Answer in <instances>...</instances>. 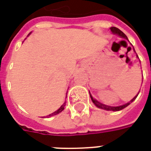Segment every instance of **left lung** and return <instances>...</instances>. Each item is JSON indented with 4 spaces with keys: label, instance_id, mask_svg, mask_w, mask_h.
I'll list each match as a JSON object with an SVG mask.
<instances>
[{
    "label": "left lung",
    "instance_id": "obj_1",
    "mask_svg": "<svg viewBox=\"0 0 151 151\" xmlns=\"http://www.w3.org/2000/svg\"><path fill=\"white\" fill-rule=\"evenodd\" d=\"M111 31L113 32V34H116V35H118L119 36H121L122 38H125L127 39V37H126V35L123 33V32L122 31V30H120L118 28H116V27H111L110 28ZM138 95V94H137ZM137 95L136 96H134V98H133L131 100V101H129V102H128L127 104H123V105H122V106H117V107H111V106H108V105H105V104H101V103H100L99 101H97L96 100H95V99H93V97H92V96L90 95V96H91V99H92V102L95 104L96 106H97L98 108H100V109H105V110H112V111H119V110H122V109H125V107H127L129 104H131L132 102L135 100V99L137 98Z\"/></svg>",
    "mask_w": 151,
    "mask_h": 151
}]
</instances>
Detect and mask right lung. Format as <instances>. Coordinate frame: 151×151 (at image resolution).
<instances>
[{"mask_svg": "<svg viewBox=\"0 0 151 151\" xmlns=\"http://www.w3.org/2000/svg\"><path fill=\"white\" fill-rule=\"evenodd\" d=\"M65 105H66V103H64V104H63L62 106H61V107L59 108V109H58V110H57V111H55V112H54V113H51V114H50V115H49V116H54V115H56V114H58V113H61V112H62V111L63 110V109H64V107H65Z\"/></svg>", "mask_w": 151, "mask_h": 151, "instance_id": "add662e5", "label": "right lung"}]
</instances>
